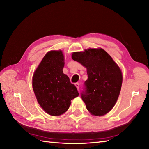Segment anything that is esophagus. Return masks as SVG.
I'll use <instances>...</instances> for the list:
<instances>
[{
	"label": "esophagus",
	"mask_w": 149,
	"mask_h": 149,
	"mask_svg": "<svg viewBox=\"0 0 149 149\" xmlns=\"http://www.w3.org/2000/svg\"><path fill=\"white\" fill-rule=\"evenodd\" d=\"M75 87H77V90H79V87H80L79 84V83H75Z\"/></svg>",
	"instance_id": "obj_1"
}]
</instances>
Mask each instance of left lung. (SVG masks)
Returning a JSON list of instances; mask_svg holds the SVG:
<instances>
[{
	"label": "left lung",
	"instance_id": "left-lung-1",
	"mask_svg": "<svg viewBox=\"0 0 149 149\" xmlns=\"http://www.w3.org/2000/svg\"><path fill=\"white\" fill-rule=\"evenodd\" d=\"M73 60L87 69L81 98L88 111L95 116L108 113L118 98L123 82L121 71L107 52L102 49H90L74 52Z\"/></svg>",
	"mask_w": 149,
	"mask_h": 149
}]
</instances>
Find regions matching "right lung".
<instances>
[{
    "instance_id": "obj_1",
    "label": "right lung",
    "mask_w": 149,
    "mask_h": 149,
    "mask_svg": "<svg viewBox=\"0 0 149 149\" xmlns=\"http://www.w3.org/2000/svg\"><path fill=\"white\" fill-rule=\"evenodd\" d=\"M64 61L61 51L48 52L33 77V88L38 102L52 116H59L68 111L70 101L79 95L62 72Z\"/></svg>"
}]
</instances>
